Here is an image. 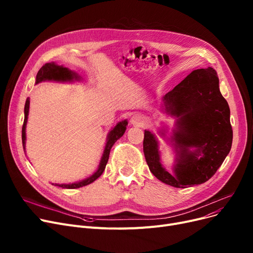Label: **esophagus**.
<instances>
[{
  "mask_svg": "<svg viewBox=\"0 0 253 253\" xmlns=\"http://www.w3.org/2000/svg\"><path fill=\"white\" fill-rule=\"evenodd\" d=\"M130 122L134 126H142L144 124V117L139 114H135L131 117Z\"/></svg>",
  "mask_w": 253,
  "mask_h": 253,
  "instance_id": "1",
  "label": "esophagus"
}]
</instances>
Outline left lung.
Returning a JSON list of instances; mask_svg holds the SVG:
<instances>
[{
    "label": "left lung",
    "instance_id": "left-lung-1",
    "mask_svg": "<svg viewBox=\"0 0 253 253\" xmlns=\"http://www.w3.org/2000/svg\"><path fill=\"white\" fill-rule=\"evenodd\" d=\"M218 83L212 68L196 70L162 97L164 112L177 118L171 136L177 157L174 173H169L161 164L155 134L144 131L145 161L159 180L174 188L204 183L215 174L230 153V108ZM192 147L195 151H190Z\"/></svg>",
    "mask_w": 253,
    "mask_h": 253
}]
</instances>
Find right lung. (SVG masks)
Listing matches in <instances>:
<instances>
[{
    "mask_svg": "<svg viewBox=\"0 0 253 253\" xmlns=\"http://www.w3.org/2000/svg\"><path fill=\"white\" fill-rule=\"evenodd\" d=\"M79 79H80V76H78L75 72L70 71L68 68H64V66L58 65L54 62H50V63L44 64L42 68L40 69V71L38 72L37 77H36V84H38L40 82H43V81L72 82V81H74V80H79ZM29 110H30V98H26L25 105H24V121H23V125H22V134H21L23 149H25V139H26L25 127H26V122H28ZM127 124H128L127 120H124V121H122V122H119L110 131V133L108 135V139H106V143H105L104 151H103V154H102V157H101V160H100L98 169L96 170L94 174H92L88 178H85V179H83L81 181H78V182L69 183V184H57V183H55V185H58V187L63 188V189H78V188L85 187V185L96 180L102 174V172L104 171L105 165L109 161L111 149L114 145V143L120 137H122L123 134L125 133ZM52 184H54V183H52Z\"/></svg>",
    "mask_w": 253,
    "mask_h": 253,
    "instance_id": "obj_1",
    "label": "right lung"
}]
</instances>
